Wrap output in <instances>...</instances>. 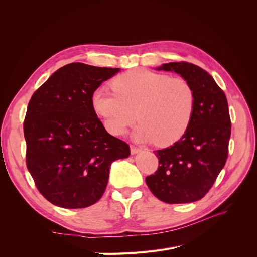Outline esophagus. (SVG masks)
<instances>
[{
    "label": "esophagus",
    "mask_w": 257,
    "mask_h": 257,
    "mask_svg": "<svg viewBox=\"0 0 257 257\" xmlns=\"http://www.w3.org/2000/svg\"><path fill=\"white\" fill-rule=\"evenodd\" d=\"M141 148H138V147H136V146H134V145H131V153L132 154H136V153H138V152H141Z\"/></svg>",
    "instance_id": "obj_1"
}]
</instances>
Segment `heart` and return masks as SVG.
I'll return each mask as SVG.
<instances>
[{"mask_svg":"<svg viewBox=\"0 0 257 257\" xmlns=\"http://www.w3.org/2000/svg\"><path fill=\"white\" fill-rule=\"evenodd\" d=\"M110 87L112 92L106 88L93 92L91 105L112 135L125 134L136 116L141 123L134 137L142 142L169 146L188 131L195 91L184 78L134 68L114 77Z\"/></svg>","mask_w":257,"mask_h":257,"instance_id":"b5f03b06","label":"heart"}]
</instances>
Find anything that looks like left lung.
<instances>
[{
	"mask_svg": "<svg viewBox=\"0 0 257 257\" xmlns=\"http://www.w3.org/2000/svg\"><path fill=\"white\" fill-rule=\"evenodd\" d=\"M159 71H173L195 91V110L186 133L173 146L154 151L159 167L146 177L153 195L167 204L193 203L212 188L227 160L230 116L226 95L203 68L170 62Z\"/></svg>",
	"mask_w": 257,
	"mask_h": 257,
	"instance_id": "1",
	"label": "left lung"
}]
</instances>
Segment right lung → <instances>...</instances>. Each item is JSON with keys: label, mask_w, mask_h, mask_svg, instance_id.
Returning a JSON list of instances; mask_svg holds the SVG:
<instances>
[{"label": "right lung", "mask_w": 257, "mask_h": 257, "mask_svg": "<svg viewBox=\"0 0 257 257\" xmlns=\"http://www.w3.org/2000/svg\"><path fill=\"white\" fill-rule=\"evenodd\" d=\"M119 71L69 63L31 97L23 122L27 167L51 204L66 209L95 204L106 190L111 163L131 154L91 105L92 93Z\"/></svg>", "instance_id": "add662e5"}]
</instances>
